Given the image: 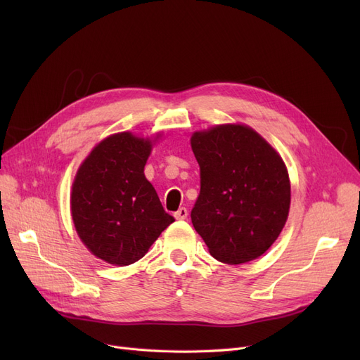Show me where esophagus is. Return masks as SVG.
<instances>
[{
    "mask_svg": "<svg viewBox=\"0 0 360 360\" xmlns=\"http://www.w3.org/2000/svg\"><path fill=\"white\" fill-rule=\"evenodd\" d=\"M174 216H175V219H178V220H184V219H186V216H188V210L185 209V207H181V209H179L178 212L174 213Z\"/></svg>",
    "mask_w": 360,
    "mask_h": 360,
    "instance_id": "1",
    "label": "esophagus"
}]
</instances>
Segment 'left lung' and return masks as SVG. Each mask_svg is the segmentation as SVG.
Returning <instances> with one entry per match:
<instances>
[{"instance_id": "1", "label": "left lung", "mask_w": 360, "mask_h": 360, "mask_svg": "<svg viewBox=\"0 0 360 360\" xmlns=\"http://www.w3.org/2000/svg\"><path fill=\"white\" fill-rule=\"evenodd\" d=\"M200 195L191 220L210 254L243 264L278 238L290 207L288 169L277 151L250 127L217 125L195 132Z\"/></svg>"}]
</instances>
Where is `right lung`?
I'll return each instance as SVG.
<instances>
[{
  "label": "right lung",
  "mask_w": 360,
  "mask_h": 360,
  "mask_svg": "<svg viewBox=\"0 0 360 360\" xmlns=\"http://www.w3.org/2000/svg\"><path fill=\"white\" fill-rule=\"evenodd\" d=\"M150 151V140L113 134L91 150L72 184L75 231L93 255L115 266L143 258L175 221L144 176Z\"/></svg>",
  "instance_id": "add662e5"
}]
</instances>
